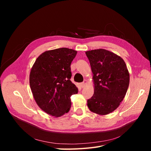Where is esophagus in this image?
<instances>
[{"instance_id":"esophagus-1","label":"esophagus","mask_w":151,"mask_h":151,"mask_svg":"<svg viewBox=\"0 0 151 151\" xmlns=\"http://www.w3.org/2000/svg\"><path fill=\"white\" fill-rule=\"evenodd\" d=\"M86 84H87V81H86V80H84V81L83 82V83H82L81 84V88H85V86H86Z\"/></svg>"}]
</instances>
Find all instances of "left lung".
<instances>
[{
	"instance_id": "8db88e82",
	"label": "left lung",
	"mask_w": 151,
	"mask_h": 151,
	"mask_svg": "<svg viewBox=\"0 0 151 151\" xmlns=\"http://www.w3.org/2000/svg\"><path fill=\"white\" fill-rule=\"evenodd\" d=\"M91 70L94 92L88 100L91 111L106 115L115 111L125 98L130 82L129 72L123 59L105 49L86 52Z\"/></svg>"
}]
</instances>
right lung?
<instances>
[{"instance_id":"1","label":"right lung","mask_w":151,"mask_h":151,"mask_svg":"<svg viewBox=\"0 0 151 151\" xmlns=\"http://www.w3.org/2000/svg\"><path fill=\"white\" fill-rule=\"evenodd\" d=\"M77 53L67 48L47 50L36 58L31 69L29 85L35 101L54 117L69 111L70 96L78 93L70 80V64Z\"/></svg>"}]
</instances>
